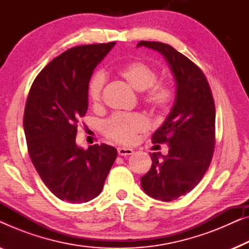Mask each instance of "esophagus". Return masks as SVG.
<instances>
[{"label": "esophagus", "instance_id": "34e87169", "mask_svg": "<svg viewBox=\"0 0 249 249\" xmlns=\"http://www.w3.org/2000/svg\"><path fill=\"white\" fill-rule=\"evenodd\" d=\"M134 153V149L129 148V147H118V154L121 156H125V155H131Z\"/></svg>", "mask_w": 249, "mask_h": 249}]
</instances>
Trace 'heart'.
Instances as JSON below:
<instances>
[{
    "mask_svg": "<svg viewBox=\"0 0 249 249\" xmlns=\"http://www.w3.org/2000/svg\"><path fill=\"white\" fill-rule=\"evenodd\" d=\"M119 74L135 90H145L144 102L154 110H164L172 102V88L165 83H155L158 74L148 64L134 61L122 67ZM104 83V74L98 72L91 77L88 84V97L95 107L101 102ZM103 128L107 137L122 144H129L135 141L138 132L145 131L148 128V121L142 114L119 113L108 119Z\"/></svg>",
    "mask_w": 249,
    "mask_h": 249,
    "instance_id": "heart-1",
    "label": "heart"
}]
</instances>
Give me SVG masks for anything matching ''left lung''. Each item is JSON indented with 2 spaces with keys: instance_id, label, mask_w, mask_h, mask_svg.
<instances>
[{
  "instance_id": "1",
  "label": "left lung",
  "mask_w": 249,
  "mask_h": 249,
  "mask_svg": "<svg viewBox=\"0 0 249 249\" xmlns=\"http://www.w3.org/2000/svg\"><path fill=\"white\" fill-rule=\"evenodd\" d=\"M164 57L176 84L175 102L152 142H166L168 155L153 153L152 166L141 178L144 192L153 198L171 202L195 188L209 169L214 152L215 107L202 70L168 44L142 40Z\"/></svg>"
}]
</instances>
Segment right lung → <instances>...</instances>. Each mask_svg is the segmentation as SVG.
<instances>
[{"mask_svg": "<svg viewBox=\"0 0 249 249\" xmlns=\"http://www.w3.org/2000/svg\"><path fill=\"white\" fill-rule=\"evenodd\" d=\"M115 45H81L54 57L30 88L23 114L29 156L40 179L57 198L89 202L100 195L117 149L77 145L78 119L88 108V84L98 63Z\"/></svg>", "mask_w": 249, "mask_h": 249, "instance_id": "right-lung-1", "label": "right lung"}]
</instances>
